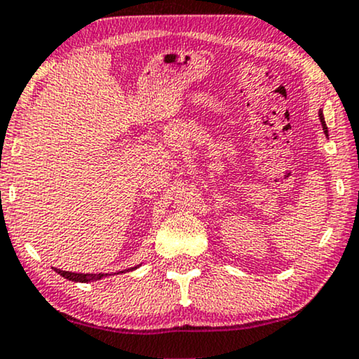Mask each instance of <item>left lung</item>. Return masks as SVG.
I'll use <instances>...</instances> for the list:
<instances>
[{"label":"left lung","instance_id":"left-lung-1","mask_svg":"<svg viewBox=\"0 0 359 359\" xmlns=\"http://www.w3.org/2000/svg\"><path fill=\"white\" fill-rule=\"evenodd\" d=\"M320 121H321V126H323V131H325V135L328 136V126H326V121H325V116H323V109H320Z\"/></svg>","mask_w":359,"mask_h":359}]
</instances>
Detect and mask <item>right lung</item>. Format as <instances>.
Segmentation results:
<instances>
[{
    "label": "right lung",
    "mask_w": 359,
    "mask_h": 359,
    "mask_svg": "<svg viewBox=\"0 0 359 359\" xmlns=\"http://www.w3.org/2000/svg\"><path fill=\"white\" fill-rule=\"evenodd\" d=\"M136 268L138 266L125 269V271H133V269H136ZM55 271L57 274H61L63 278H66V280L76 281V283H91V281H98V280H101V278L109 276V273H72V271H63V269H57V268H55ZM125 271H119V273H125Z\"/></svg>",
    "instance_id": "1"
}]
</instances>
